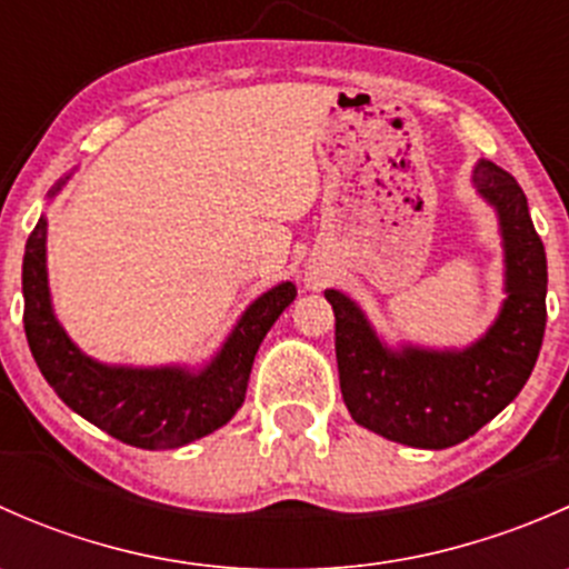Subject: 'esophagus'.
<instances>
[{"label": "esophagus", "instance_id": "34e87169", "mask_svg": "<svg viewBox=\"0 0 569 569\" xmlns=\"http://www.w3.org/2000/svg\"><path fill=\"white\" fill-rule=\"evenodd\" d=\"M308 283H311L313 289H321V286H325V280H321L319 274H313V278H308Z\"/></svg>", "mask_w": 569, "mask_h": 569}]
</instances>
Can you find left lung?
<instances>
[{
  "instance_id": "left-lung-1",
  "label": "left lung",
  "mask_w": 569,
  "mask_h": 569,
  "mask_svg": "<svg viewBox=\"0 0 569 569\" xmlns=\"http://www.w3.org/2000/svg\"><path fill=\"white\" fill-rule=\"evenodd\" d=\"M473 183L498 211L507 263V300L473 347L391 349L347 295L325 291L336 313L338 380L349 416L412 449H449L479 432L523 391L542 347L548 261L523 189L487 159L473 168Z\"/></svg>"
}]
</instances>
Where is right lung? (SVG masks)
<instances>
[{
	"label": "right lung",
	"mask_w": 569,
	"mask_h": 569,
	"mask_svg": "<svg viewBox=\"0 0 569 569\" xmlns=\"http://www.w3.org/2000/svg\"><path fill=\"white\" fill-rule=\"evenodd\" d=\"M62 183L57 181L51 194L60 192ZM21 289L27 341L46 382L73 412L112 438L148 451L178 449L231 421L248 393L263 336L297 297L295 283L269 289L242 313L211 363L189 371L181 366L129 369L99 363L66 336L49 300L46 217L27 239Z\"/></svg>",
	"instance_id": "1"
}]
</instances>
